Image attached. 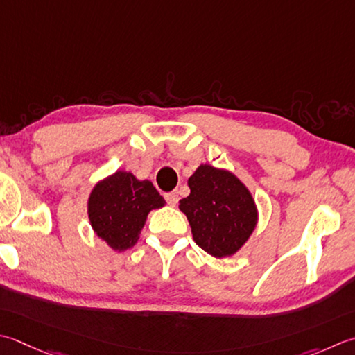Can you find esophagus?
<instances>
[{
	"label": "esophagus",
	"instance_id": "34e87169",
	"mask_svg": "<svg viewBox=\"0 0 355 355\" xmlns=\"http://www.w3.org/2000/svg\"><path fill=\"white\" fill-rule=\"evenodd\" d=\"M164 200L168 201V205L177 206V205H178V193H177V192H168V193H164Z\"/></svg>",
	"mask_w": 355,
	"mask_h": 355
}]
</instances>
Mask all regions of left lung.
I'll return each mask as SVG.
<instances>
[{
  "label": "left lung",
  "instance_id": "1",
  "mask_svg": "<svg viewBox=\"0 0 355 355\" xmlns=\"http://www.w3.org/2000/svg\"><path fill=\"white\" fill-rule=\"evenodd\" d=\"M191 193L180 201L197 245L214 257L237 252L252 234L257 211L252 196L231 172L203 164L187 182Z\"/></svg>",
  "mask_w": 355,
  "mask_h": 355
}]
</instances>
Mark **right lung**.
Segmentation results:
<instances>
[{
  "instance_id": "add662e5",
  "label": "right lung",
  "mask_w": 355,
  "mask_h": 355,
  "mask_svg": "<svg viewBox=\"0 0 355 355\" xmlns=\"http://www.w3.org/2000/svg\"><path fill=\"white\" fill-rule=\"evenodd\" d=\"M164 206V198L149 180L118 171L98 183L89 197V220L100 239L115 251H126L138 240L146 217Z\"/></svg>"
}]
</instances>
